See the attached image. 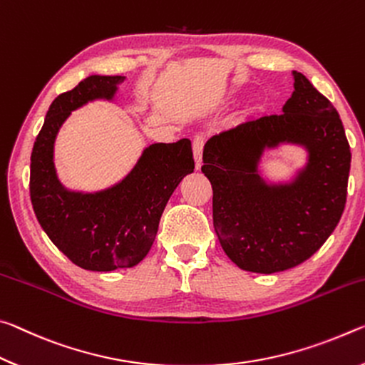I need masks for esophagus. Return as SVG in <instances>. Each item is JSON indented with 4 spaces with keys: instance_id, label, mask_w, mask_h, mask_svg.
<instances>
[{
    "instance_id": "obj_1",
    "label": "esophagus",
    "mask_w": 365,
    "mask_h": 365,
    "mask_svg": "<svg viewBox=\"0 0 365 365\" xmlns=\"http://www.w3.org/2000/svg\"><path fill=\"white\" fill-rule=\"evenodd\" d=\"M192 150H194V160H195V168L200 170L202 166V152H204V137L197 135L192 140Z\"/></svg>"
}]
</instances>
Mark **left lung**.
Here are the masks:
<instances>
[{"instance_id": "obj_1", "label": "left lung", "mask_w": 365, "mask_h": 365, "mask_svg": "<svg viewBox=\"0 0 365 365\" xmlns=\"http://www.w3.org/2000/svg\"><path fill=\"white\" fill-rule=\"evenodd\" d=\"M282 115L260 116L208 139L202 173L213 189V228L225 254L254 273L283 272L324 246L341 218L351 150L338 111L304 74ZM294 143L308 165L291 183L258 173L265 148Z\"/></svg>"}]
</instances>
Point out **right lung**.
Returning <instances> with one entry per match:
<instances>
[{
	"instance_id": "obj_1",
	"label": "right lung",
	"mask_w": 365,
	"mask_h": 365,
	"mask_svg": "<svg viewBox=\"0 0 365 365\" xmlns=\"http://www.w3.org/2000/svg\"><path fill=\"white\" fill-rule=\"evenodd\" d=\"M124 76H88L53 100L31 157V200L51 242L83 270L113 272L148 254L171 194L194 171L189 139L152 143L129 175L98 192H74L59 182L53 150L71 111L88 101L113 100Z\"/></svg>"
}]
</instances>
